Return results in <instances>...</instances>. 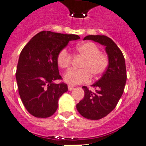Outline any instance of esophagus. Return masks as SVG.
Instances as JSON below:
<instances>
[{
  "instance_id": "esophagus-1",
  "label": "esophagus",
  "mask_w": 146,
  "mask_h": 146,
  "mask_svg": "<svg viewBox=\"0 0 146 146\" xmlns=\"http://www.w3.org/2000/svg\"><path fill=\"white\" fill-rule=\"evenodd\" d=\"M74 89V87L73 86H68V90L69 91H71V90H73Z\"/></svg>"
}]
</instances>
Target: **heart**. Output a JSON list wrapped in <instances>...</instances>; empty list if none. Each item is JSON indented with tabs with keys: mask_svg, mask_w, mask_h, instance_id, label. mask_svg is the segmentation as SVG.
Listing matches in <instances>:
<instances>
[{
	"mask_svg": "<svg viewBox=\"0 0 146 146\" xmlns=\"http://www.w3.org/2000/svg\"><path fill=\"white\" fill-rule=\"evenodd\" d=\"M76 52L85 57L81 64L80 70L72 69L64 75V82L67 84L75 86L89 81L90 75L92 77L99 76L106 70L108 65V58L102 54L99 48L93 42H85L76 48ZM72 57L70 54L63 49L57 56V64L60 68L68 69L71 64Z\"/></svg>",
	"mask_w": 146,
	"mask_h": 146,
	"instance_id": "b5f03b06",
	"label": "heart"
}]
</instances>
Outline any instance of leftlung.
<instances>
[{
	"instance_id": "8db88e82",
	"label": "left lung",
	"mask_w": 146,
	"mask_h": 146,
	"mask_svg": "<svg viewBox=\"0 0 146 146\" xmlns=\"http://www.w3.org/2000/svg\"><path fill=\"white\" fill-rule=\"evenodd\" d=\"M83 40H92L105 47L108 66L100 80L92 86L96 92L84 89V98L76 104L79 113L89 120H100L115 108L124 90L127 81L125 59L113 40L105 35H87Z\"/></svg>"
}]
</instances>
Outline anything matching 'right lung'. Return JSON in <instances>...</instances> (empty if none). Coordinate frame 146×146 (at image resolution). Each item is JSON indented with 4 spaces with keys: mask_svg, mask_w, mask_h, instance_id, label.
<instances>
[{
    "mask_svg": "<svg viewBox=\"0 0 146 146\" xmlns=\"http://www.w3.org/2000/svg\"><path fill=\"white\" fill-rule=\"evenodd\" d=\"M80 38L77 35L42 31L22 50L16 79L23 104L35 117H49L57 111L60 97L68 90L64 82H54L61 79L57 56L70 41Z\"/></svg>",
    "mask_w": 146,
    "mask_h": 146,
    "instance_id": "1",
    "label": "right lung"
}]
</instances>
